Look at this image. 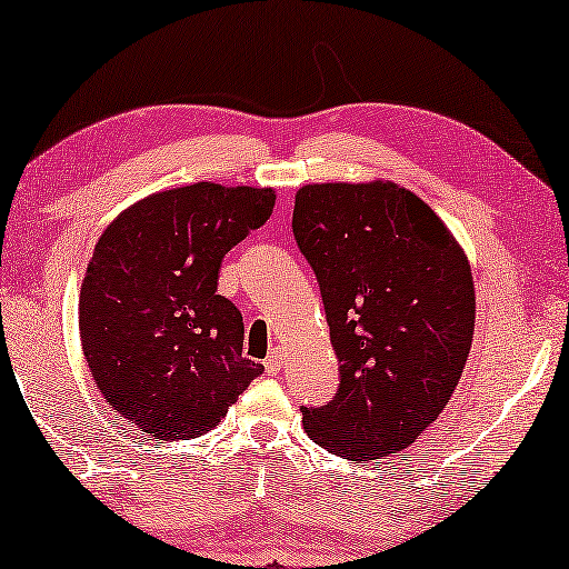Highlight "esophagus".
<instances>
[{"label":"esophagus","instance_id":"esophagus-1","mask_svg":"<svg viewBox=\"0 0 569 569\" xmlns=\"http://www.w3.org/2000/svg\"><path fill=\"white\" fill-rule=\"evenodd\" d=\"M282 356H284V351L279 346L269 351V356L264 358V369L269 376H274V373H279V369H282Z\"/></svg>","mask_w":569,"mask_h":569}]
</instances>
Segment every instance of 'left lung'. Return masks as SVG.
<instances>
[{
	"instance_id": "obj_1",
	"label": "left lung",
	"mask_w": 569,
	"mask_h": 569,
	"mask_svg": "<svg viewBox=\"0 0 569 569\" xmlns=\"http://www.w3.org/2000/svg\"><path fill=\"white\" fill-rule=\"evenodd\" d=\"M292 233L318 279L340 383L302 407L310 440L346 460L405 450L456 391L473 343L468 259L395 182H326L295 198Z\"/></svg>"
}]
</instances>
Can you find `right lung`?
<instances>
[{"instance_id": "1", "label": "right lung", "mask_w": 569, "mask_h": 569, "mask_svg": "<svg viewBox=\"0 0 569 569\" xmlns=\"http://www.w3.org/2000/svg\"><path fill=\"white\" fill-rule=\"evenodd\" d=\"M269 188L213 182L127 208L96 243L78 302L103 399L154 440L211 430L264 366L241 356V310L218 295L221 261L269 221Z\"/></svg>"}]
</instances>
